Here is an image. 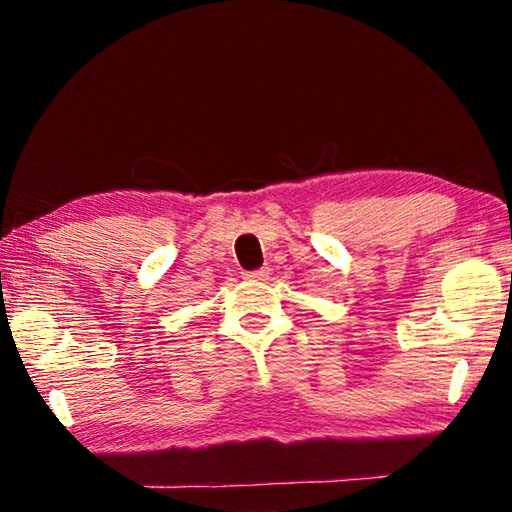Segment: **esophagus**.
Returning <instances> with one entry per match:
<instances>
[{
    "instance_id": "1",
    "label": "esophagus",
    "mask_w": 512,
    "mask_h": 512,
    "mask_svg": "<svg viewBox=\"0 0 512 512\" xmlns=\"http://www.w3.org/2000/svg\"><path fill=\"white\" fill-rule=\"evenodd\" d=\"M268 273L266 268H259V271H253V273H246V280H250V282H264V280H268Z\"/></svg>"
}]
</instances>
